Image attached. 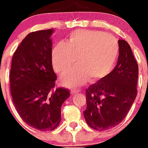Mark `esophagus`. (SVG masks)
I'll use <instances>...</instances> for the list:
<instances>
[{"mask_svg":"<svg viewBox=\"0 0 148 148\" xmlns=\"http://www.w3.org/2000/svg\"><path fill=\"white\" fill-rule=\"evenodd\" d=\"M71 92L72 95H76L79 92V91L77 90H74V89H73V90H71Z\"/></svg>","mask_w":148,"mask_h":148,"instance_id":"esophagus-1","label":"esophagus"}]
</instances>
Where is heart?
<instances>
[{
	"instance_id": "heart-1",
	"label": "heart",
	"mask_w": 148,
	"mask_h": 148,
	"mask_svg": "<svg viewBox=\"0 0 148 148\" xmlns=\"http://www.w3.org/2000/svg\"><path fill=\"white\" fill-rule=\"evenodd\" d=\"M119 55L118 41L114 36L95 30L79 29L70 34L66 42H58L51 53L53 67L64 74L62 82L77 87L87 82L89 78L97 81L108 75L115 66Z\"/></svg>"
}]
</instances>
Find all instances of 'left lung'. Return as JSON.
<instances>
[{"label": "left lung", "instance_id": "obj_1", "mask_svg": "<svg viewBox=\"0 0 148 148\" xmlns=\"http://www.w3.org/2000/svg\"><path fill=\"white\" fill-rule=\"evenodd\" d=\"M119 46L114 69L86 90L84 116L95 130H108L120 124L137 97L138 64L127 41L119 40Z\"/></svg>", "mask_w": 148, "mask_h": 148}]
</instances>
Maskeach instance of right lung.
<instances>
[{
	"mask_svg": "<svg viewBox=\"0 0 148 148\" xmlns=\"http://www.w3.org/2000/svg\"><path fill=\"white\" fill-rule=\"evenodd\" d=\"M53 29L33 32L14 53L10 71L13 102L23 121L41 131H51L61 121V108L70 96L65 88L54 89L57 77L52 66Z\"/></svg>",
	"mask_w": 148,
	"mask_h": 148,
	"instance_id": "right-lung-1",
	"label": "right lung"
}]
</instances>
